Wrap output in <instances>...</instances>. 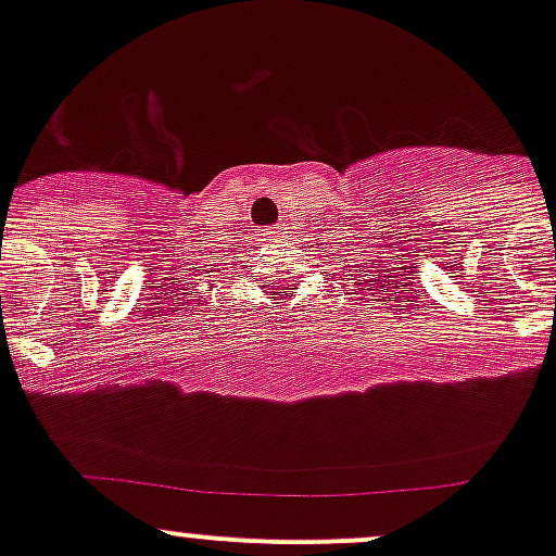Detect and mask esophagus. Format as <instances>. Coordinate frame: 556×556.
<instances>
[{"mask_svg": "<svg viewBox=\"0 0 556 556\" xmlns=\"http://www.w3.org/2000/svg\"><path fill=\"white\" fill-rule=\"evenodd\" d=\"M256 236H260V241H273V238L280 236V228H262Z\"/></svg>", "mask_w": 556, "mask_h": 556, "instance_id": "34e87169", "label": "esophagus"}]
</instances>
